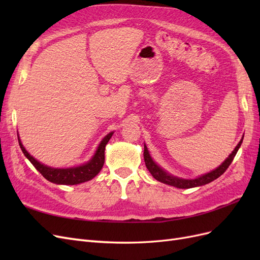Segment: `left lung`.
I'll return each instance as SVG.
<instances>
[{"instance_id":"obj_1","label":"left lung","mask_w":260,"mask_h":260,"mask_svg":"<svg viewBox=\"0 0 260 260\" xmlns=\"http://www.w3.org/2000/svg\"><path fill=\"white\" fill-rule=\"evenodd\" d=\"M241 144H242V140L240 141V143L237 145V147L234 148V151L230 154V156L228 157V158L221 165H220V166L217 169L212 170V171L208 172V174L203 175V176L196 178V179H193V180L180 179V178H177V177H174V176L167 174L166 171H164L159 166H157V165L153 161V159L151 158V156H149V154H148L147 147L145 145H144L143 156H144V161H145V165H146V168L148 169V171L151 172V175L157 181H159V182H162L165 184L171 185V186L179 187V188H191V187L207 184V183L211 182V181H214V180H216L217 178L221 176L223 172L228 168H229L231 162L233 161V158L235 157V155H237Z\"/></svg>"}]
</instances>
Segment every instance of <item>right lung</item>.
<instances>
[{
    "label": "right lung",
    "instance_id": "right-lung-1",
    "mask_svg": "<svg viewBox=\"0 0 260 260\" xmlns=\"http://www.w3.org/2000/svg\"><path fill=\"white\" fill-rule=\"evenodd\" d=\"M113 132L108 133V135L103 139L101 144L98 147V151L93 158L82 166L75 167V168H66V169H57V168H51L45 166V165L39 162L31 156L21 144L20 140L18 138L19 146L21 148L22 153L30 160V162L34 165L36 169L40 172V174L50 182L56 183V184H66V185H74L79 184L85 181H89L95 177L101 169L103 168V165L105 161V146L108 143L109 139L112 138Z\"/></svg>",
    "mask_w": 260,
    "mask_h": 260
}]
</instances>
